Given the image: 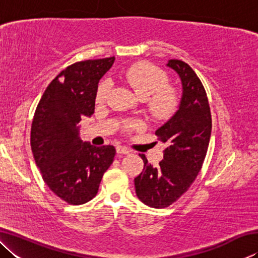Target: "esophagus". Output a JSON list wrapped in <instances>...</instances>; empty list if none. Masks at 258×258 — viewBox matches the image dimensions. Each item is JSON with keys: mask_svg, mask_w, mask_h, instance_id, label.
<instances>
[{"mask_svg": "<svg viewBox=\"0 0 258 258\" xmlns=\"http://www.w3.org/2000/svg\"><path fill=\"white\" fill-rule=\"evenodd\" d=\"M116 151H117V154H118V155H128L130 152H131V150L128 149V148L123 147V146L117 147L116 148Z\"/></svg>", "mask_w": 258, "mask_h": 258, "instance_id": "obj_1", "label": "esophagus"}]
</instances>
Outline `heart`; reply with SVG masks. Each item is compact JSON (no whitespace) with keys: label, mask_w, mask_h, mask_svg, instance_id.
<instances>
[{"label":"heart","mask_w":258,"mask_h":258,"mask_svg":"<svg viewBox=\"0 0 258 258\" xmlns=\"http://www.w3.org/2000/svg\"><path fill=\"white\" fill-rule=\"evenodd\" d=\"M124 81L134 93L147 101L148 110L157 118H165L175 110L177 97L172 87L166 86L167 76L159 68L150 63H137L124 74ZM110 92V83H100L97 92V102L102 103Z\"/></svg>","instance_id":"heart-1"}]
</instances>
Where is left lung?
Returning <instances> with one entry per match:
<instances>
[{
  "instance_id": "obj_1",
  "label": "left lung",
  "mask_w": 258,
  "mask_h": 258,
  "mask_svg": "<svg viewBox=\"0 0 258 258\" xmlns=\"http://www.w3.org/2000/svg\"><path fill=\"white\" fill-rule=\"evenodd\" d=\"M182 84L177 110L156 131L167 145L158 167L140 155L145 168L134 178L138 198L147 206L164 208L172 205L189 189L202 169L212 133V116L202 82L189 64L172 59L166 63Z\"/></svg>"
}]
</instances>
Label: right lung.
Segmentation results:
<instances>
[{"label":"right lung","mask_w":258,"mask_h":258,"mask_svg":"<svg viewBox=\"0 0 258 258\" xmlns=\"http://www.w3.org/2000/svg\"><path fill=\"white\" fill-rule=\"evenodd\" d=\"M115 56L73 63L43 93L35 111L30 146L42 177L54 195L72 205L95 197L112 164L113 146L94 147L80 137V121L94 112L98 84Z\"/></svg>","instance_id":"add662e5"}]
</instances>
